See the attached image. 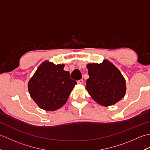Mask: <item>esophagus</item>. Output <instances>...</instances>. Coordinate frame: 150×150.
<instances>
[{
    "instance_id": "34e87169",
    "label": "esophagus",
    "mask_w": 150,
    "mask_h": 150,
    "mask_svg": "<svg viewBox=\"0 0 150 150\" xmlns=\"http://www.w3.org/2000/svg\"><path fill=\"white\" fill-rule=\"evenodd\" d=\"M83 82H84V81H83V80H82V79H81V80H79V81H77V83H78V84H83Z\"/></svg>"
}]
</instances>
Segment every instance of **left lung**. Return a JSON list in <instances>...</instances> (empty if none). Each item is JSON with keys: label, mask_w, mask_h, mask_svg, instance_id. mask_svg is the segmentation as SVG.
<instances>
[{"label": "left lung", "mask_w": 150, "mask_h": 150, "mask_svg": "<svg viewBox=\"0 0 150 150\" xmlns=\"http://www.w3.org/2000/svg\"><path fill=\"white\" fill-rule=\"evenodd\" d=\"M86 68L89 79L86 89L98 104L103 106H112L124 97L125 79L113 63L104 59L100 64H88Z\"/></svg>", "instance_id": "1"}]
</instances>
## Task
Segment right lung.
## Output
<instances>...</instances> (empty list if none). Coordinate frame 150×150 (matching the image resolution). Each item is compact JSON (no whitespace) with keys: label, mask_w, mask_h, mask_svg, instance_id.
<instances>
[{"label":"right lung","mask_w":150,"mask_h":150,"mask_svg":"<svg viewBox=\"0 0 150 150\" xmlns=\"http://www.w3.org/2000/svg\"><path fill=\"white\" fill-rule=\"evenodd\" d=\"M64 64L45 60L38 67L28 84L30 97L41 109L55 111L68 100L77 82L64 70Z\"/></svg>","instance_id":"1"}]
</instances>
